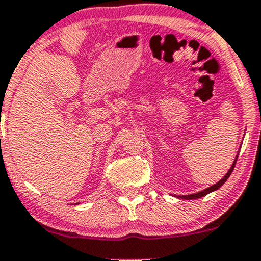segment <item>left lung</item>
I'll list each match as a JSON object with an SVG mask.
<instances>
[{
	"mask_svg": "<svg viewBox=\"0 0 261 261\" xmlns=\"http://www.w3.org/2000/svg\"><path fill=\"white\" fill-rule=\"evenodd\" d=\"M237 159H238V156L236 157V160H234L233 165H231L230 170L228 171V173L225 174V176L223 177V178L220 179L219 182H217L216 185L211 186V187H208L207 190H204V191H202V192H198V193H194V194H188V196H179V197H181V198H183V199H197V198H200V197H204V196H207V194H208V193H211V192H213V191H217V190H218L219 187H222V186L224 185L225 181H227V179L229 178V176H230L231 172H233L234 167H236Z\"/></svg>",
	"mask_w": 261,
	"mask_h": 261,
	"instance_id": "8db88e82",
	"label": "left lung"
}]
</instances>
